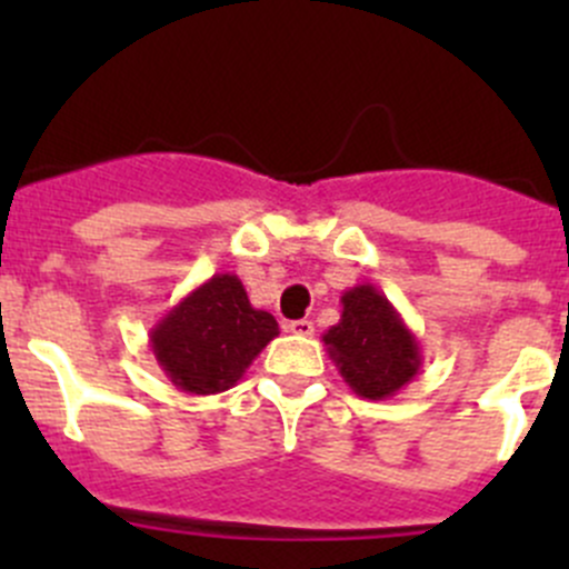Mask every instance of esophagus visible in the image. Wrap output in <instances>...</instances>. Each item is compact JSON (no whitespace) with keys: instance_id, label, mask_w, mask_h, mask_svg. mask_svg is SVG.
Wrapping results in <instances>:
<instances>
[{"instance_id":"obj_1","label":"esophagus","mask_w":569,"mask_h":569,"mask_svg":"<svg viewBox=\"0 0 569 569\" xmlns=\"http://www.w3.org/2000/svg\"><path fill=\"white\" fill-rule=\"evenodd\" d=\"M286 330H289L291 336L311 338V336H313V321H308V319H297V321H289V325H286Z\"/></svg>"}]
</instances>
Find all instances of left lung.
<instances>
[{"label": "left lung", "instance_id": "8db88e82", "mask_svg": "<svg viewBox=\"0 0 569 569\" xmlns=\"http://www.w3.org/2000/svg\"><path fill=\"white\" fill-rule=\"evenodd\" d=\"M338 375L363 399L396 396L421 369V343L371 283L341 297V319L321 336Z\"/></svg>", "mask_w": 569, "mask_h": 569}]
</instances>
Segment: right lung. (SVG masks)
I'll use <instances>...</instances> for the list:
<instances>
[{
	"label": "right lung",
	"instance_id": "add662e5",
	"mask_svg": "<svg viewBox=\"0 0 569 569\" xmlns=\"http://www.w3.org/2000/svg\"><path fill=\"white\" fill-rule=\"evenodd\" d=\"M278 332L272 313L250 306L242 280L220 272L170 308L148 343L176 388L211 396L237 386Z\"/></svg>",
	"mask_w": 569,
	"mask_h": 569
}]
</instances>
